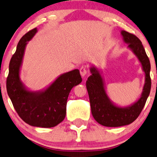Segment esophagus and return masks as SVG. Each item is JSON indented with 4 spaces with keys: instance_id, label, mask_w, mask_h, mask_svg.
I'll return each mask as SVG.
<instances>
[{
    "instance_id": "34e87169",
    "label": "esophagus",
    "mask_w": 157,
    "mask_h": 157,
    "mask_svg": "<svg viewBox=\"0 0 157 157\" xmlns=\"http://www.w3.org/2000/svg\"><path fill=\"white\" fill-rule=\"evenodd\" d=\"M79 72H80V75L82 78H85L86 75V72H87V71H86L85 67H82L80 70H79Z\"/></svg>"
}]
</instances>
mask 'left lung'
<instances>
[{"instance_id": "left-lung-1", "label": "left lung", "mask_w": 157, "mask_h": 157, "mask_svg": "<svg viewBox=\"0 0 157 157\" xmlns=\"http://www.w3.org/2000/svg\"><path fill=\"white\" fill-rule=\"evenodd\" d=\"M123 40L128 44V48L136 56L144 72L145 80L141 95L133 104L127 106H121L111 101L106 90V85L101 69L91 65V75L86 82L91 111L97 123L106 127H120L129 125L136 120L143 109L151 90L150 69L149 58L142 42L134 34L121 30Z\"/></svg>"}]
</instances>
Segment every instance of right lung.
Wrapping results in <instances>:
<instances>
[{"instance_id":"add662e5","label":"right lung","mask_w":157,"mask_h":157,"mask_svg":"<svg viewBox=\"0 0 157 157\" xmlns=\"http://www.w3.org/2000/svg\"><path fill=\"white\" fill-rule=\"evenodd\" d=\"M37 31L34 28L19 41L9 64L6 88L14 108L25 123L35 127L52 128L64 120L69 94L82 79L79 70L75 69L60 75L43 90L32 91L24 85L20 71L25 51Z\"/></svg>"}]
</instances>
